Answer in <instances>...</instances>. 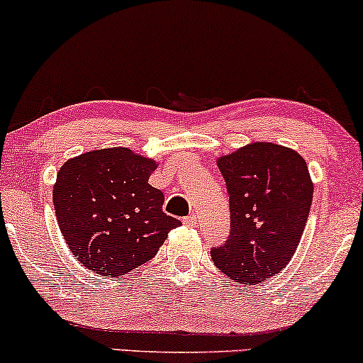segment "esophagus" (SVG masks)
I'll use <instances>...</instances> for the list:
<instances>
[{
	"label": "esophagus",
	"mask_w": 363,
	"mask_h": 363,
	"mask_svg": "<svg viewBox=\"0 0 363 363\" xmlns=\"http://www.w3.org/2000/svg\"><path fill=\"white\" fill-rule=\"evenodd\" d=\"M184 223H186V225H191V226H194L196 223H198V216H196L194 213H193V215H189V216H187V218H184Z\"/></svg>",
	"instance_id": "obj_1"
}]
</instances>
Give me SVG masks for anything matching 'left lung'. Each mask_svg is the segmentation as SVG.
I'll list each match as a JSON object with an SVG mask.
<instances>
[{
  "label": "left lung",
  "instance_id": "1",
  "mask_svg": "<svg viewBox=\"0 0 363 363\" xmlns=\"http://www.w3.org/2000/svg\"><path fill=\"white\" fill-rule=\"evenodd\" d=\"M230 194L231 233L211 250L218 270L255 286L289 264L306 226L313 181L289 147L253 142L216 160Z\"/></svg>",
  "mask_w": 363,
  "mask_h": 363
}]
</instances>
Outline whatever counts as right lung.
Wrapping results in <instances>:
<instances>
[{"mask_svg":"<svg viewBox=\"0 0 363 363\" xmlns=\"http://www.w3.org/2000/svg\"><path fill=\"white\" fill-rule=\"evenodd\" d=\"M154 159L126 147L69 159L52 189L69 250L103 277L125 276L159 252L181 221L162 211L164 194L148 184Z\"/></svg>","mask_w":363,"mask_h":363,"instance_id":"1","label":"right lung"}]
</instances>
